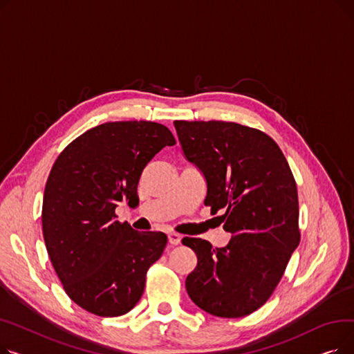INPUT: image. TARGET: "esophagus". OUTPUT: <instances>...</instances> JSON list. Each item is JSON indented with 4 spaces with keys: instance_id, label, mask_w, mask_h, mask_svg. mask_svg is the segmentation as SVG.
Segmentation results:
<instances>
[{
    "instance_id": "obj_1",
    "label": "esophagus",
    "mask_w": 354,
    "mask_h": 354,
    "mask_svg": "<svg viewBox=\"0 0 354 354\" xmlns=\"http://www.w3.org/2000/svg\"><path fill=\"white\" fill-rule=\"evenodd\" d=\"M167 239H169V243H171L172 245H179L182 236H180L179 234H176V232H171L169 235H167Z\"/></svg>"
}]
</instances>
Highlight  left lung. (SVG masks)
<instances>
[{
	"mask_svg": "<svg viewBox=\"0 0 354 354\" xmlns=\"http://www.w3.org/2000/svg\"><path fill=\"white\" fill-rule=\"evenodd\" d=\"M187 159L207 178L205 205L224 209V248L185 236L198 257L188 295L216 317H244L267 303L300 244L299 194L280 146L234 122H174Z\"/></svg>",
	"mask_w": 354,
	"mask_h": 354,
	"instance_id": "8db88e82",
	"label": "left lung"
}]
</instances>
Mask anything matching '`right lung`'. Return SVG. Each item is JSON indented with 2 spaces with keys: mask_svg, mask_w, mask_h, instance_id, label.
Here are the masks:
<instances>
[{
  "mask_svg": "<svg viewBox=\"0 0 354 354\" xmlns=\"http://www.w3.org/2000/svg\"><path fill=\"white\" fill-rule=\"evenodd\" d=\"M175 143L156 122H109L74 139L55 159L43 198L44 243L66 294L86 311L118 317L140 300L146 272L167 236L138 232L115 211L122 201L139 202L145 166Z\"/></svg>",
  "mask_w": 354,
  "mask_h": 354,
  "instance_id": "1",
  "label": "right lung"
}]
</instances>
